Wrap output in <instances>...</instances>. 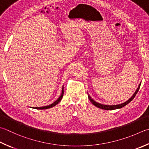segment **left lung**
I'll use <instances>...</instances> for the list:
<instances>
[{
  "label": "left lung",
  "mask_w": 149,
  "mask_h": 149,
  "mask_svg": "<svg viewBox=\"0 0 149 149\" xmlns=\"http://www.w3.org/2000/svg\"><path fill=\"white\" fill-rule=\"evenodd\" d=\"M140 85L141 84H139V86L138 87V88L137 89V90L136 91V92L134 93V94L133 95V96L130 99L128 100L127 102H125L123 104H118V105H112V106H110V105H104V104H99L97 102H95V101L94 100H93L90 96H89L88 95V98L89 100L91 101V103L95 105L96 107H98L100 109H106V110H112V109H119V108H121L123 107H124V106H125L126 105H127L128 103H130L132 100L134 99V98L135 97V96L137 94V93L138 92L139 89V88H140Z\"/></svg>",
  "instance_id": "8db88e82"
}]
</instances>
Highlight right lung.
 I'll list each match as a JSON object with an SVG mask.
<instances>
[{
    "label": "right lung",
    "instance_id": "obj_1",
    "mask_svg": "<svg viewBox=\"0 0 149 149\" xmlns=\"http://www.w3.org/2000/svg\"><path fill=\"white\" fill-rule=\"evenodd\" d=\"M63 88L62 89V92H61V94L60 95V97L58 98V99L55 101V102H53L51 104H50L49 106H43V107H38V108H34L36 109H48V108H50L52 107H54V106H56L58 104L59 102H60L61 100L62 99V97H63Z\"/></svg>",
    "mask_w": 149,
    "mask_h": 149
}]
</instances>
